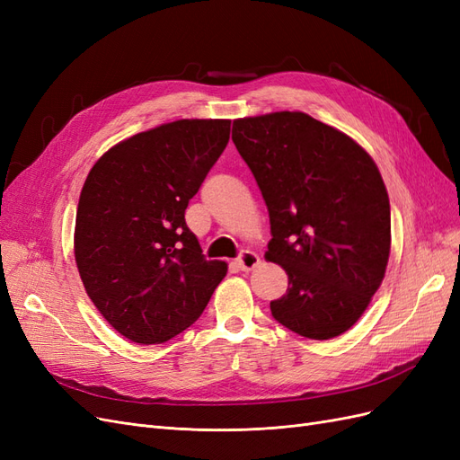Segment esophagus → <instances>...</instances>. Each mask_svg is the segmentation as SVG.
Returning a JSON list of instances; mask_svg holds the SVG:
<instances>
[{"label":"esophagus","instance_id":"obj_1","mask_svg":"<svg viewBox=\"0 0 460 460\" xmlns=\"http://www.w3.org/2000/svg\"><path fill=\"white\" fill-rule=\"evenodd\" d=\"M259 264H261V257L255 252H243L238 259H235V267L243 272L253 270L255 267H259Z\"/></svg>","mask_w":460,"mask_h":460}]
</instances>
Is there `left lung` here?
<instances>
[{
    "instance_id": "8db88e82",
    "label": "left lung",
    "mask_w": 460,
    "mask_h": 460,
    "mask_svg": "<svg viewBox=\"0 0 460 460\" xmlns=\"http://www.w3.org/2000/svg\"><path fill=\"white\" fill-rule=\"evenodd\" d=\"M232 140L270 217L264 259L288 274L272 316L309 340H332L363 316L392 247L378 166L353 137L301 111L235 119Z\"/></svg>"
}]
</instances>
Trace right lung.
<instances>
[{"mask_svg": "<svg viewBox=\"0 0 460 460\" xmlns=\"http://www.w3.org/2000/svg\"><path fill=\"white\" fill-rule=\"evenodd\" d=\"M230 140L226 119H182L119 142L80 191L75 259L86 294L134 343L174 338L228 272L207 261L186 207Z\"/></svg>", "mask_w": 460, "mask_h": 460, "instance_id": "obj_1", "label": "right lung"}]
</instances>
